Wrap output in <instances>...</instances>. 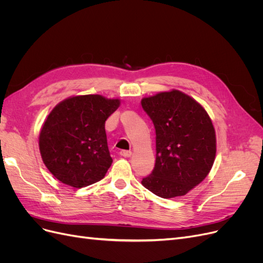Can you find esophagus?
I'll list each match as a JSON object with an SVG mask.
<instances>
[{
	"label": "esophagus",
	"instance_id": "34e87169",
	"mask_svg": "<svg viewBox=\"0 0 263 263\" xmlns=\"http://www.w3.org/2000/svg\"><path fill=\"white\" fill-rule=\"evenodd\" d=\"M119 155H121L124 158H128V157L132 156V151H129V150H122L121 153H119Z\"/></svg>",
	"mask_w": 263,
	"mask_h": 263
}]
</instances>
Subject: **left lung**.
Returning a JSON list of instances; mask_svg holds the SVG:
<instances>
[{
    "instance_id": "obj_1",
    "label": "left lung",
    "mask_w": 263,
    "mask_h": 263,
    "mask_svg": "<svg viewBox=\"0 0 263 263\" xmlns=\"http://www.w3.org/2000/svg\"><path fill=\"white\" fill-rule=\"evenodd\" d=\"M156 129V163L141 184L162 198L185 195L208 177L216 156L212 119L179 90L141 100Z\"/></svg>"
}]
</instances>
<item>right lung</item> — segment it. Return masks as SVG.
I'll use <instances>...</instances> for the list:
<instances>
[{
  "instance_id": "1",
  "label": "right lung",
  "mask_w": 263,
  "mask_h": 263,
  "mask_svg": "<svg viewBox=\"0 0 263 263\" xmlns=\"http://www.w3.org/2000/svg\"><path fill=\"white\" fill-rule=\"evenodd\" d=\"M121 105L99 94L71 97L55 105L39 134V150L52 176L77 189L102 180L113 162L105 121Z\"/></svg>"
}]
</instances>
